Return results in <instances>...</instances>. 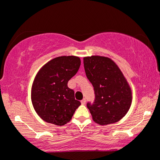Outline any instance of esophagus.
Wrapping results in <instances>:
<instances>
[{
	"instance_id": "34e87169",
	"label": "esophagus",
	"mask_w": 160,
	"mask_h": 160,
	"mask_svg": "<svg viewBox=\"0 0 160 160\" xmlns=\"http://www.w3.org/2000/svg\"><path fill=\"white\" fill-rule=\"evenodd\" d=\"M81 103H82V105H84L85 103H86V99H85V98H84V99H83L82 101H81Z\"/></svg>"
}]
</instances>
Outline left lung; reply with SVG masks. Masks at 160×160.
<instances>
[{
  "label": "left lung",
  "instance_id": "left-lung-1",
  "mask_svg": "<svg viewBox=\"0 0 160 160\" xmlns=\"http://www.w3.org/2000/svg\"><path fill=\"white\" fill-rule=\"evenodd\" d=\"M84 67L95 91L93 103L87 104L94 122L106 125L119 121L130 109L132 92L119 67L101 56L84 58Z\"/></svg>",
  "mask_w": 160,
  "mask_h": 160
}]
</instances>
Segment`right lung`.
Returning <instances> with one entry per match:
<instances>
[{"instance_id":"add662e5","label":"right lung","mask_w":160,"mask_h":160,"mask_svg":"<svg viewBox=\"0 0 160 160\" xmlns=\"http://www.w3.org/2000/svg\"><path fill=\"white\" fill-rule=\"evenodd\" d=\"M81 65L79 58L58 57L43 65L35 78L31 91L32 106L43 121L62 126L71 121L81 105L68 82Z\"/></svg>"}]
</instances>
